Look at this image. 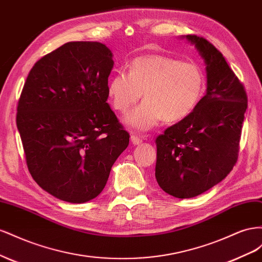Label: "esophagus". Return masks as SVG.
Segmentation results:
<instances>
[{
    "mask_svg": "<svg viewBox=\"0 0 262 262\" xmlns=\"http://www.w3.org/2000/svg\"><path fill=\"white\" fill-rule=\"evenodd\" d=\"M130 140H132L133 145H138L139 143H141V138H140V136L136 135V134H134V133H132V134H130Z\"/></svg>",
    "mask_w": 262,
    "mask_h": 262,
    "instance_id": "esophagus-1",
    "label": "esophagus"
}]
</instances>
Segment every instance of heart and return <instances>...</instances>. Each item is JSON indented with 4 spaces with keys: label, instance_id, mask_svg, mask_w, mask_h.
<instances>
[{
    "label": "heart",
    "instance_id": "obj_1",
    "mask_svg": "<svg viewBox=\"0 0 262 262\" xmlns=\"http://www.w3.org/2000/svg\"><path fill=\"white\" fill-rule=\"evenodd\" d=\"M201 67L164 55L141 56L130 62L128 73L119 71L108 82L107 93L114 110L125 113L144 92L145 101L125 117L139 130L152 128L162 119L178 122L188 117L205 92Z\"/></svg>",
    "mask_w": 262,
    "mask_h": 262
}]
</instances>
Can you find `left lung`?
<instances>
[{
    "label": "left lung",
    "mask_w": 262,
    "mask_h": 262,
    "mask_svg": "<svg viewBox=\"0 0 262 262\" xmlns=\"http://www.w3.org/2000/svg\"><path fill=\"white\" fill-rule=\"evenodd\" d=\"M206 64L207 90L199 105L156 138V179L179 199L220 183L238 159L247 94L222 52L204 37L188 35Z\"/></svg>",
    "instance_id": "1"
}]
</instances>
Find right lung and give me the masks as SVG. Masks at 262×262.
Segmentation results:
<instances>
[{"label":"right lung","instance_id":"1","mask_svg":"<svg viewBox=\"0 0 262 262\" xmlns=\"http://www.w3.org/2000/svg\"><path fill=\"white\" fill-rule=\"evenodd\" d=\"M112 56L98 41L67 42L34 64L21 90L16 125L28 171L59 200L98 196L129 144L106 102Z\"/></svg>","mask_w":262,"mask_h":262}]
</instances>
